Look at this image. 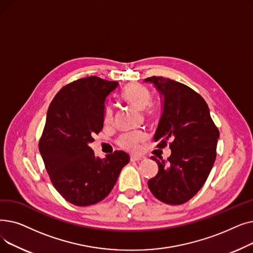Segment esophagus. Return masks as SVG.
<instances>
[{
    "mask_svg": "<svg viewBox=\"0 0 253 253\" xmlns=\"http://www.w3.org/2000/svg\"><path fill=\"white\" fill-rule=\"evenodd\" d=\"M144 159H145V157H143V156H139V155H132V156H130V160H131L132 162L142 161V160H144Z\"/></svg>",
    "mask_w": 253,
    "mask_h": 253,
    "instance_id": "1",
    "label": "esophagus"
}]
</instances>
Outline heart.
<instances>
[{
	"instance_id": "heart-1",
	"label": "heart",
	"mask_w": 253,
	"mask_h": 253,
	"mask_svg": "<svg viewBox=\"0 0 253 253\" xmlns=\"http://www.w3.org/2000/svg\"><path fill=\"white\" fill-rule=\"evenodd\" d=\"M150 89L139 83H131L125 87L122 92L123 100L138 111L145 109L148 114L153 112V104L151 101ZM114 113L111 108H106L104 112V123L110 124L113 122ZM145 139V135L142 132H131L126 133L119 138L120 147L127 151H134L137 149L139 142Z\"/></svg>"
}]
</instances>
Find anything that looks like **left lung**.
I'll return each instance as SVG.
<instances>
[{
    "instance_id": "8db88e82",
    "label": "left lung",
    "mask_w": 253,
    "mask_h": 253,
    "mask_svg": "<svg viewBox=\"0 0 253 253\" xmlns=\"http://www.w3.org/2000/svg\"><path fill=\"white\" fill-rule=\"evenodd\" d=\"M162 100V114L154 140L158 148L169 141L171 155L158 164V174L148 181L152 194L166 204L188 202L205 183L216 158L219 132L206 101L190 87L163 77H151Z\"/></svg>"
}]
</instances>
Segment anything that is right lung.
I'll list each match as a JSON object with an SVG mask.
<instances>
[{"label": "right lung", "instance_id": "1", "mask_svg": "<svg viewBox=\"0 0 253 253\" xmlns=\"http://www.w3.org/2000/svg\"><path fill=\"white\" fill-rule=\"evenodd\" d=\"M118 86L98 77L80 79L63 87L49 105L39 150L51 182L74 205L103 200L129 162L123 151L99 159L89 147L93 134L103 128L106 98Z\"/></svg>", "mask_w": 253, "mask_h": 253}]
</instances>
